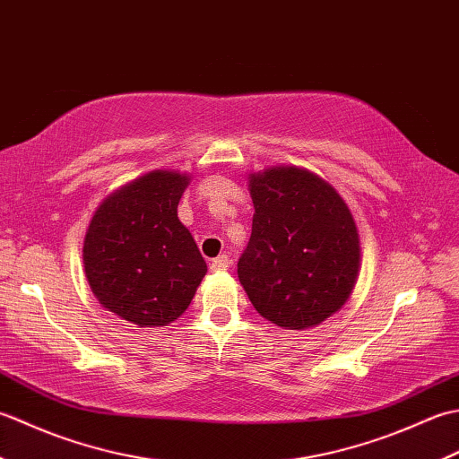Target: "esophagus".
Instances as JSON below:
<instances>
[{
    "label": "esophagus",
    "mask_w": 459,
    "mask_h": 459,
    "mask_svg": "<svg viewBox=\"0 0 459 459\" xmlns=\"http://www.w3.org/2000/svg\"><path fill=\"white\" fill-rule=\"evenodd\" d=\"M229 264H230L229 256L227 255H221L217 258H212L209 266H211V272H224V270L229 268Z\"/></svg>",
    "instance_id": "obj_1"
}]
</instances>
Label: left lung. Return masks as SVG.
<instances>
[{
    "label": "left lung",
    "mask_w": 459,
    "mask_h": 459,
    "mask_svg": "<svg viewBox=\"0 0 459 459\" xmlns=\"http://www.w3.org/2000/svg\"><path fill=\"white\" fill-rule=\"evenodd\" d=\"M252 235L238 280L258 314L284 329L319 325L345 306L360 270L359 229L319 175L274 165L248 175Z\"/></svg>",
    "instance_id": "obj_1"
}]
</instances>
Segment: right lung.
Masks as SVG:
<instances>
[{"instance_id": "right-lung-1", "label": "right lung", "mask_w": 459, "mask_h": 459, "mask_svg": "<svg viewBox=\"0 0 459 459\" xmlns=\"http://www.w3.org/2000/svg\"><path fill=\"white\" fill-rule=\"evenodd\" d=\"M189 173L153 169L112 191L86 229L84 274L104 309L135 327L183 316L207 264L178 204Z\"/></svg>"}]
</instances>
